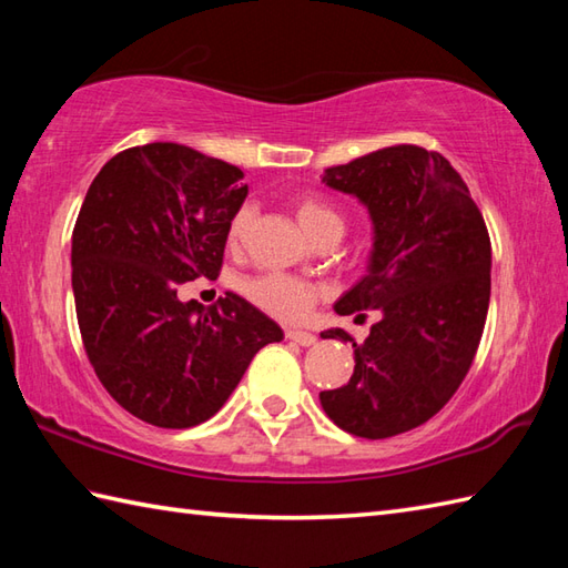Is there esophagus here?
Wrapping results in <instances>:
<instances>
[{
	"instance_id": "obj_1",
	"label": "esophagus",
	"mask_w": 568,
	"mask_h": 568,
	"mask_svg": "<svg viewBox=\"0 0 568 568\" xmlns=\"http://www.w3.org/2000/svg\"><path fill=\"white\" fill-rule=\"evenodd\" d=\"M285 336H287V339H291V342L300 344V346H312V344H317V336H315V334H310V332L285 329Z\"/></svg>"
}]
</instances>
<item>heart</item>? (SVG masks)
Instances as JSON below:
<instances>
[{
	"mask_svg": "<svg viewBox=\"0 0 568 568\" xmlns=\"http://www.w3.org/2000/svg\"><path fill=\"white\" fill-rule=\"evenodd\" d=\"M295 220L303 226V232L315 241L322 234L342 232L344 222L342 214L336 212L332 204L317 197H300L293 204ZM251 226V210L241 207L232 222H229V246H239L246 239V232ZM241 293H244L253 305L268 312L271 317L283 322H300L305 320L312 307H315L320 297V287L312 285L303 277L287 275V273H263L246 277L241 283Z\"/></svg>",
	"mask_w": 568,
	"mask_h": 568,
	"instance_id": "obj_1",
	"label": "heart"
}]
</instances>
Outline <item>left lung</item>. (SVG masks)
I'll use <instances>...</instances> for the list:
<instances>
[{"mask_svg":"<svg viewBox=\"0 0 568 568\" xmlns=\"http://www.w3.org/2000/svg\"><path fill=\"white\" fill-rule=\"evenodd\" d=\"M322 183L371 214L368 273L336 300V315L378 310L354 376L320 393L336 427L366 439L425 425L452 400L474 364L490 303V239L466 183L437 151L388 146L327 168Z\"/></svg>","mask_w":568,"mask_h":568,"instance_id":"left-lung-1","label":"left lung"}]
</instances>
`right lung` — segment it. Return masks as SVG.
I'll return each instance as SVG.
<instances>
[{
    "mask_svg": "<svg viewBox=\"0 0 568 568\" xmlns=\"http://www.w3.org/2000/svg\"><path fill=\"white\" fill-rule=\"evenodd\" d=\"M236 165L180 143L106 161L72 229V295L84 352L126 413L195 427L234 393L251 358L283 329L244 297L212 307L180 285L220 275L229 222L248 187Z\"/></svg>",
    "mask_w": 568,
    "mask_h": 568,
    "instance_id": "obj_1",
    "label": "right lung"
}]
</instances>
